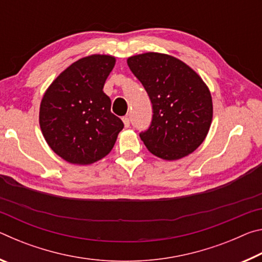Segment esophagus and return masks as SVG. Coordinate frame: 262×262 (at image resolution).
Wrapping results in <instances>:
<instances>
[{
	"instance_id": "1",
	"label": "esophagus",
	"mask_w": 262,
	"mask_h": 262,
	"mask_svg": "<svg viewBox=\"0 0 262 262\" xmlns=\"http://www.w3.org/2000/svg\"><path fill=\"white\" fill-rule=\"evenodd\" d=\"M122 121H123V123H125V127H129V125H130V120H129V117H123L122 118Z\"/></svg>"
}]
</instances>
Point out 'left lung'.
<instances>
[{
  "label": "left lung",
  "mask_w": 262,
  "mask_h": 262,
  "mask_svg": "<svg viewBox=\"0 0 262 262\" xmlns=\"http://www.w3.org/2000/svg\"><path fill=\"white\" fill-rule=\"evenodd\" d=\"M152 104V119L140 137L155 156L173 161L193 152L206 139L212 119L210 92L183 61L161 53L127 60Z\"/></svg>",
  "instance_id": "1"
}]
</instances>
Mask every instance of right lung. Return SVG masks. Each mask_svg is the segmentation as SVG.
I'll return each mask as SVG.
<instances>
[{
  "mask_svg": "<svg viewBox=\"0 0 262 262\" xmlns=\"http://www.w3.org/2000/svg\"><path fill=\"white\" fill-rule=\"evenodd\" d=\"M115 59L91 55L74 62L47 89L39 123L51 149L64 161L88 165L105 157L122 130L123 122L111 112L104 94Z\"/></svg>",
  "mask_w": 262,
  "mask_h": 262,
  "instance_id": "right-lung-1",
  "label": "right lung"
}]
</instances>
